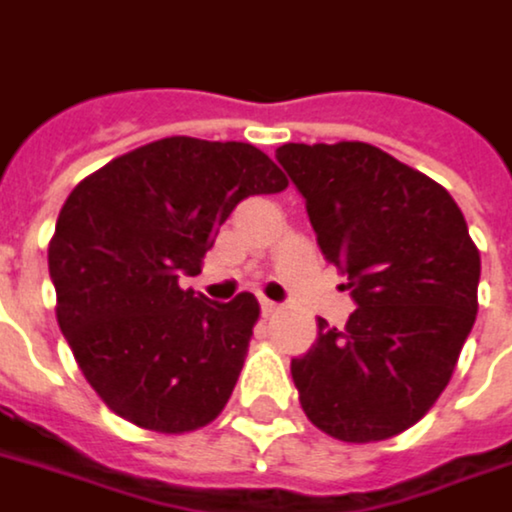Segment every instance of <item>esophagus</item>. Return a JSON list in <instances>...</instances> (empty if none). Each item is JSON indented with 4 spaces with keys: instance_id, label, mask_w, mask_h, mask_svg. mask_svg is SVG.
<instances>
[{
    "instance_id": "esophagus-1",
    "label": "esophagus",
    "mask_w": 512,
    "mask_h": 512,
    "mask_svg": "<svg viewBox=\"0 0 512 512\" xmlns=\"http://www.w3.org/2000/svg\"><path fill=\"white\" fill-rule=\"evenodd\" d=\"M276 309H279V306H276L274 301H268V298H260V312L266 314V317L276 314Z\"/></svg>"
}]
</instances>
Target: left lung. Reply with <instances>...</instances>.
Returning a JSON list of instances; mask_svg holds the SVG:
<instances>
[{"label":"left lung","mask_w":512,"mask_h":512,"mask_svg":"<svg viewBox=\"0 0 512 512\" xmlns=\"http://www.w3.org/2000/svg\"><path fill=\"white\" fill-rule=\"evenodd\" d=\"M317 246L358 309L293 358L306 418L342 442L410 429L445 391L478 314L480 252L445 187L377 146L285 143Z\"/></svg>","instance_id":"obj_1"}]
</instances>
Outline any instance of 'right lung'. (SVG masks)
Wrapping results in <instances>:
<instances>
[{
    "mask_svg": "<svg viewBox=\"0 0 512 512\" xmlns=\"http://www.w3.org/2000/svg\"><path fill=\"white\" fill-rule=\"evenodd\" d=\"M238 140L162 138L108 162L64 200L48 246L56 320L97 396L140 429L184 434L222 412L260 306L181 290L249 195L282 192Z\"/></svg>",
    "mask_w": 512,
    "mask_h": 512,
    "instance_id": "right-lung-1",
    "label": "right lung"
}]
</instances>
